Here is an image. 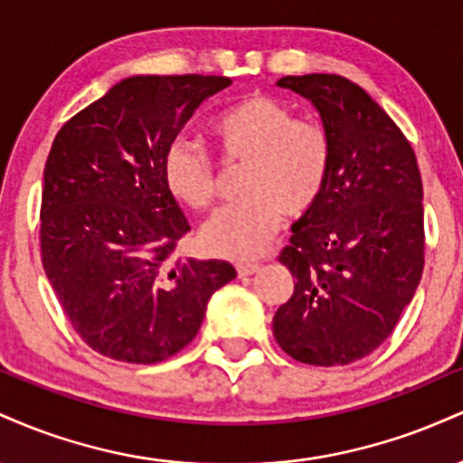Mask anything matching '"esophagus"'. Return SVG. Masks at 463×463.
<instances>
[{
    "label": "esophagus",
    "instance_id": "esophagus-1",
    "mask_svg": "<svg viewBox=\"0 0 463 463\" xmlns=\"http://www.w3.org/2000/svg\"><path fill=\"white\" fill-rule=\"evenodd\" d=\"M259 269H261V265H259V263H239L237 265V274L241 276V279H243V276L257 274Z\"/></svg>",
    "mask_w": 463,
    "mask_h": 463
}]
</instances>
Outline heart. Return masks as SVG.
Instances as JSON below:
<instances>
[{"instance_id":"obj_1","label":"heart","mask_w":463,"mask_h":463,"mask_svg":"<svg viewBox=\"0 0 463 463\" xmlns=\"http://www.w3.org/2000/svg\"><path fill=\"white\" fill-rule=\"evenodd\" d=\"M222 152L246 163L243 200L215 211L202 224V246L215 257L250 261L280 226L283 213L307 215L322 198L331 174V139L320 124L294 119L283 102L250 93L211 124ZM163 178L172 195L191 209L215 198V165L200 143L178 137L163 156Z\"/></svg>"}]
</instances>
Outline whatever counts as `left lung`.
I'll list each match as a JSON object with an SVG mask.
<instances>
[{
	"instance_id": "1",
	"label": "left lung",
	"mask_w": 463,
	"mask_h": 463,
	"mask_svg": "<svg viewBox=\"0 0 463 463\" xmlns=\"http://www.w3.org/2000/svg\"><path fill=\"white\" fill-rule=\"evenodd\" d=\"M276 87L309 99L333 161L280 254L296 285L274 313V337L300 364L346 365L390 337L422 279V180L405 135L348 78L285 76Z\"/></svg>"
}]
</instances>
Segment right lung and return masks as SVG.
Segmentation results:
<instances>
[{"mask_svg":"<svg viewBox=\"0 0 463 463\" xmlns=\"http://www.w3.org/2000/svg\"><path fill=\"white\" fill-rule=\"evenodd\" d=\"M222 76H130L58 130L43 172V269L76 333L104 357L156 364L200 331L237 272L174 259L189 222L163 156Z\"/></svg>","mask_w":463,"mask_h":463,"instance_id":"obj_1","label":"right lung"}]
</instances>
